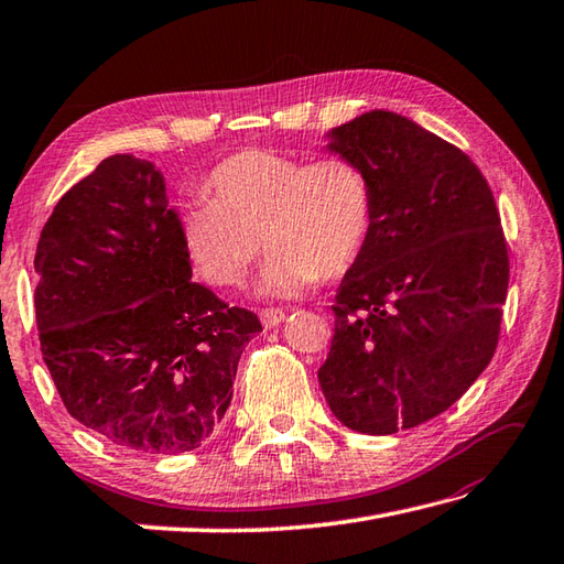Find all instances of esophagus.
Returning a JSON list of instances; mask_svg holds the SVG:
<instances>
[{"label": "esophagus", "mask_w": 564, "mask_h": 564, "mask_svg": "<svg viewBox=\"0 0 564 564\" xmlns=\"http://www.w3.org/2000/svg\"><path fill=\"white\" fill-rule=\"evenodd\" d=\"M260 321H262V326H265V328H274L284 321V312H282V308H262Z\"/></svg>", "instance_id": "obj_1"}]
</instances>
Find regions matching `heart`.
<instances>
[{
	"mask_svg": "<svg viewBox=\"0 0 564 564\" xmlns=\"http://www.w3.org/2000/svg\"><path fill=\"white\" fill-rule=\"evenodd\" d=\"M204 187L212 202L180 212V238L216 286L243 282L265 246L272 252L260 292L296 294L318 274L330 280L358 265L375 231L372 175L346 155L308 160L248 148L216 163Z\"/></svg>",
	"mask_w": 564,
	"mask_h": 564,
	"instance_id": "b5f03b06",
	"label": "heart"
}]
</instances>
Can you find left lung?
I'll return each instance as SVG.
<instances>
[{"label": "left lung", "instance_id": "obj_1", "mask_svg": "<svg viewBox=\"0 0 564 564\" xmlns=\"http://www.w3.org/2000/svg\"><path fill=\"white\" fill-rule=\"evenodd\" d=\"M333 153L375 182L377 218L346 272L318 370L330 411L389 435L438 416L494 358L509 290V248L479 167L419 123L367 111L330 133Z\"/></svg>", "mask_w": 564, "mask_h": 564}]
</instances>
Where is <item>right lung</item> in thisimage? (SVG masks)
Wrapping results in <instances>:
<instances>
[{
    "mask_svg": "<svg viewBox=\"0 0 564 564\" xmlns=\"http://www.w3.org/2000/svg\"><path fill=\"white\" fill-rule=\"evenodd\" d=\"M33 265L43 362L73 419L138 453H187L209 438L262 326L192 282L153 163L101 160L55 204Z\"/></svg>",
    "mask_w": 564,
    "mask_h": 564,
    "instance_id": "1",
    "label": "right lung"
}]
</instances>
